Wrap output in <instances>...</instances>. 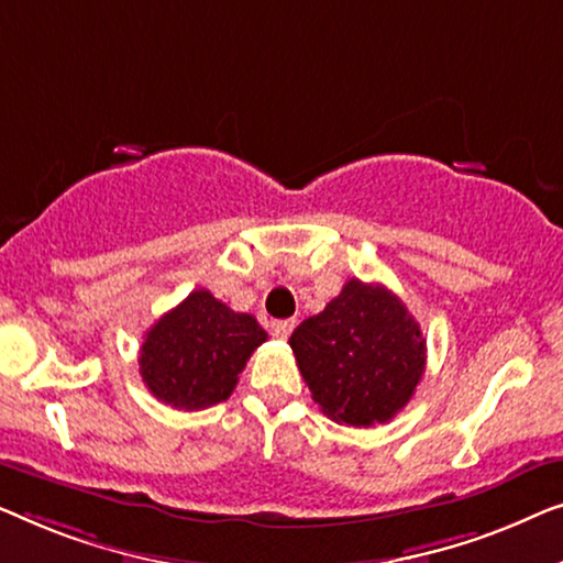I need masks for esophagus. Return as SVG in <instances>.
<instances>
[{
  "label": "esophagus",
  "instance_id": "obj_1",
  "mask_svg": "<svg viewBox=\"0 0 563 563\" xmlns=\"http://www.w3.org/2000/svg\"><path fill=\"white\" fill-rule=\"evenodd\" d=\"M292 329H296V319H285V321H273L271 323L273 336H278V339H288Z\"/></svg>",
  "mask_w": 563,
  "mask_h": 563
}]
</instances>
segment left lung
I'll use <instances>...</instances> for the list:
<instances>
[{
    "label": "left lung",
    "instance_id": "1",
    "mask_svg": "<svg viewBox=\"0 0 563 563\" xmlns=\"http://www.w3.org/2000/svg\"><path fill=\"white\" fill-rule=\"evenodd\" d=\"M290 350L323 413L354 429L400 413L426 369L423 331L406 303L357 278L292 331Z\"/></svg>",
    "mask_w": 563,
    "mask_h": 563
}]
</instances>
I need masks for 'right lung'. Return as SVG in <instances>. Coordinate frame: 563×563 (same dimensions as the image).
Listing matches in <instances>:
<instances>
[{
	"label": "right lung",
	"instance_id": "obj_1",
	"mask_svg": "<svg viewBox=\"0 0 563 563\" xmlns=\"http://www.w3.org/2000/svg\"><path fill=\"white\" fill-rule=\"evenodd\" d=\"M263 342L267 331L255 316L236 313L199 288L150 327L140 346V375L157 400L201 410L232 395Z\"/></svg>",
	"mask_w": 563,
	"mask_h": 563
}]
</instances>
